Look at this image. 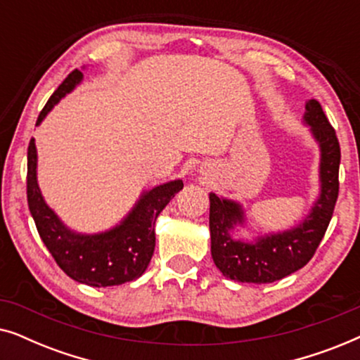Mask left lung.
<instances>
[{
    "label": "left lung",
    "instance_id": "obj_1",
    "mask_svg": "<svg viewBox=\"0 0 360 360\" xmlns=\"http://www.w3.org/2000/svg\"><path fill=\"white\" fill-rule=\"evenodd\" d=\"M303 122L319 147V193L309 213L293 228L238 239L245 228L243 205L210 193L211 255L224 277L240 283H272L304 267L316 252L339 193L341 149L336 131L316 100L304 103Z\"/></svg>",
    "mask_w": 360,
    "mask_h": 360
}]
</instances>
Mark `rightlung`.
<instances>
[{"label":"right lung","mask_w":360,"mask_h":360,"mask_svg":"<svg viewBox=\"0 0 360 360\" xmlns=\"http://www.w3.org/2000/svg\"><path fill=\"white\" fill-rule=\"evenodd\" d=\"M83 80L73 70L49 98L37 117L41 124L63 96ZM184 188L180 179L142 191L129 213L111 229L95 234L77 233L46 203L37 184V149L31 139L27 147V205L34 223L58 267L75 282L90 287H112L139 278L146 272L155 249V219L175 193Z\"/></svg>","instance_id":"1"}]
</instances>
